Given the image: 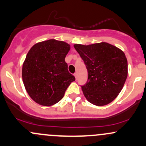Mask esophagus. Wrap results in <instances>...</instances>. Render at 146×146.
<instances>
[{"mask_svg":"<svg viewBox=\"0 0 146 146\" xmlns=\"http://www.w3.org/2000/svg\"><path fill=\"white\" fill-rule=\"evenodd\" d=\"M74 76H75V78H76V79L77 80V78H78V73H74Z\"/></svg>","mask_w":146,"mask_h":146,"instance_id":"34e87169","label":"esophagus"}]
</instances>
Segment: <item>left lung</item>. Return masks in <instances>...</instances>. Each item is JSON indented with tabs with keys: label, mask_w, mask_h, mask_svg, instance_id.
Instances as JSON below:
<instances>
[{
	"label": "left lung",
	"mask_w": 146,
	"mask_h": 146,
	"mask_svg": "<svg viewBox=\"0 0 146 146\" xmlns=\"http://www.w3.org/2000/svg\"><path fill=\"white\" fill-rule=\"evenodd\" d=\"M84 61L88 80L82 86L84 96L96 106L113 101L122 90L127 77V60L118 48L106 42L74 44Z\"/></svg>",
	"instance_id": "1"
}]
</instances>
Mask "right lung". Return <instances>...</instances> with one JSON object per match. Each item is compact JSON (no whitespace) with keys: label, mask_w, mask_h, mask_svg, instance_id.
Returning a JSON list of instances; mask_svg holds the SVG:
<instances>
[{"label":"right lung","mask_w":146,"mask_h":146,"mask_svg":"<svg viewBox=\"0 0 146 146\" xmlns=\"http://www.w3.org/2000/svg\"><path fill=\"white\" fill-rule=\"evenodd\" d=\"M70 48L64 41L49 39L35 44L28 51L22 78L25 90L35 102L43 106L55 105L75 81L65 62Z\"/></svg>","instance_id":"obj_1"}]
</instances>
